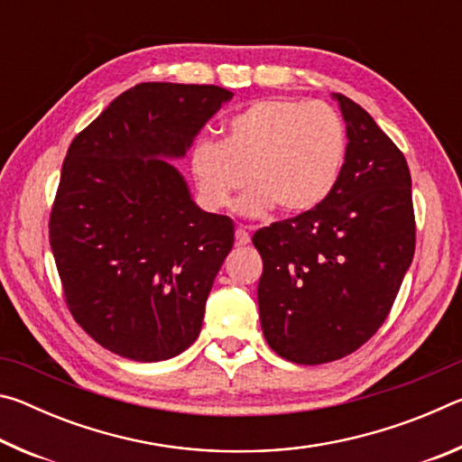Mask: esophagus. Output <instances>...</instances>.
Returning a JSON list of instances; mask_svg holds the SVG:
<instances>
[{
    "label": "esophagus",
    "instance_id": "obj_1",
    "mask_svg": "<svg viewBox=\"0 0 462 462\" xmlns=\"http://www.w3.org/2000/svg\"><path fill=\"white\" fill-rule=\"evenodd\" d=\"M236 242L238 245H248L250 242V234H248L246 226H238L236 228Z\"/></svg>",
    "mask_w": 462,
    "mask_h": 462
}]
</instances>
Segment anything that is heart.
Returning <instances> with one entry per match:
<instances>
[{
    "label": "heart",
    "mask_w": 462,
    "mask_h": 462,
    "mask_svg": "<svg viewBox=\"0 0 462 462\" xmlns=\"http://www.w3.org/2000/svg\"><path fill=\"white\" fill-rule=\"evenodd\" d=\"M346 161V128L336 109L301 99L269 97L226 122L224 138L195 140L189 169L199 203L209 212L228 208L261 217L273 208L308 214L330 198Z\"/></svg>",
    "instance_id": "heart-1"
}]
</instances>
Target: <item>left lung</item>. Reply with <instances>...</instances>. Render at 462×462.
<instances>
[{
    "label": "left lung",
    "instance_id": "8db88e82",
    "mask_svg": "<svg viewBox=\"0 0 462 462\" xmlns=\"http://www.w3.org/2000/svg\"><path fill=\"white\" fill-rule=\"evenodd\" d=\"M332 97L348 138L334 191L253 236L263 256V334L297 365L332 363L363 346L385 322L416 248L405 156L361 106Z\"/></svg>",
    "mask_w": 462,
    "mask_h": 462
}]
</instances>
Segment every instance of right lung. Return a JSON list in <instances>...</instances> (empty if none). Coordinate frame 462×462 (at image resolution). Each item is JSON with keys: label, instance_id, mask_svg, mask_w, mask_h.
<instances>
[{"label": "right lung", "instance_id": "add662e5", "mask_svg": "<svg viewBox=\"0 0 462 462\" xmlns=\"http://www.w3.org/2000/svg\"><path fill=\"white\" fill-rule=\"evenodd\" d=\"M232 97L216 85L140 83L67 151L49 226L67 306L130 361H167L201 332L234 224L198 208L171 161Z\"/></svg>", "mask_w": 462, "mask_h": 462}]
</instances>
